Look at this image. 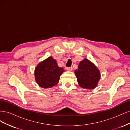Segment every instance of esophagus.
<instances>
[{
  "label": "esophagus",
  "instance_id": "1",
  "mask_svg": "<svg viewBox=\"0 0 130 130\" xmlns=\"http://www.w3.org/2000/svg\"><path fill=\"white\" fill-rule=\"evenodd\" d=\"M66 69L68 70V71H72L73 70V68L72 67H66Z\"/></svg>",
  "mask_w": 130,
  "mask_h": 130
}]
</instances>
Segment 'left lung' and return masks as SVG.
I'll use <instances>...</instances> for the list:
<instances>
[{"label": "left lung", "mask_w": 130, "mask_h": 130, "mask_svg": "<svg viewBox=\"0 0 130 130\" xmlns=\"http://www.w3.org/2000/svg\"><path fill=\"white\" fill-rule=\"evenodd\" d=\"M74 73L78 85L81 88L89 89L96 88L101 77L99 69L87 58H84L79 63Z\"/></svg>", "instance_id": "8db88e82"}]
</instances>
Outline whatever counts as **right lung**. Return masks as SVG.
<instances>
[{
  "mask_svg": "<svg viewBox=\"0 0 130 130\" xmlns=\"http://www.w3.org/2000/svg\"><path fill=\"white\" fill-rule=\"evenodd\" d=\"M64 70L58 67L56 61L52 56L39 63L35 69L36 83L43 88H52L56 85Z\"/></svg>",
  "mask_w": 130,
  "mask_h": 130,
  "instance_id": "1",
  "label": "right lung"
}]
</instances>
